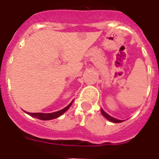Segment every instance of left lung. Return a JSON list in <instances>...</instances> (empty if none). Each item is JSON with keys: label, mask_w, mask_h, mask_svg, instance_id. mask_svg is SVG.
Returning <instances> with one entry per match:
<instances>
[{"label": "left lung", "mask_w": 159, "mask_h": 159, "mask_svg": "<svg viewBox=\"0 0 159 159\" xmlns=\"http://www.w3.org/2000/svg\"><path fill=\"white\" fill-rule=\"evenodd\" d=\"M101 112H102V116H104V117L106 118L107 119H108L109 121L112 122V123H122V122H123V120H119V119H115V118L110 116L109 115H108V114H107L106 112L102 110V109H101Z\"/></svg>", "instance_id": "1"}]
</instances>
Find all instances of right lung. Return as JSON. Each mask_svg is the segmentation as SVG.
Masks as SVG:
<instances>
[{
    "label": "right lung",
    "mask_w": 159,
    "mask_h": 159,
    "mask_svg": "<svg viewBox=\"0 0 159 159\" xmlns=\"http://www.w3.org/2000/svg\"><path fill=\"white\" fill-rule=\"evenodd\" d=\"M72 102L69 105H67L65 108H64L62 110L58 111L53 112V113H30V112H26V113L29 114V116H32V117L37 118V119H41V120H50V119H56V118L59 117L61 115H63L71 107V105L72 104Z\"/></svg>",
    "instance_id": "add662e5"
}]
</instances>
